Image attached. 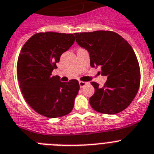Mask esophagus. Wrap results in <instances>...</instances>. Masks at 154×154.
Masks as SVG:
<instances>
[{"mask_svg":"<svg viewBox=\"0 0 154 154\" xmlns=\"http://www.w3.org/2000/svg\"><path fill=\"white\" fill-rule=\"evenodd\" d=\"M79 85H80L81 88H83L85 85H88V82H85V81H80V82H79Z\"/></svg>","mask_w":154,"mask_h":154,"instance_id":"esophagus-1","label":"esophagus"}]
</instances>
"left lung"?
Returning a JSON list of instances; mask_svg holds the SVG:
<instances>
[{"label":"left lung","mask_w":154,"mask_h":154,"mask_svg":"<svg viewBox=\"0 0 154 154\" xmlns=\"http://www.w3.org/2000/svg\"><path fill=\"white\" fill-rule=\"evenodd\" d=\"M74 35L77 44L90 54L91 66H101V74L108 78L102 88L91 83L94 88L89 99L91 106L103 114L121 112L130 105L140 88V65L132 46L112 31Z\"/></svg>","instance_id":"1"}]
</instances>
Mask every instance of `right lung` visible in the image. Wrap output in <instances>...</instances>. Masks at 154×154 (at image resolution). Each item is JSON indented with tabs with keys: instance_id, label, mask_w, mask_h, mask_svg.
Returning <instances> with one entry per match:
<instances>
[{
	"instance_id": "add662e5",
	"label": "right lung",
	"mask_w": 154,
	"mask_h": 154,
	"mask_svg": "<svg viewBox=\"0 0 154 154\" xmlns=\"http://www.w3.org/2000/svg\"><path fill=\"white\" fill-rule=\"evenodd\" d=\"M74 41L73 34L38 32L21 48L17 63L21 91L29 106L41 116L59 118L73 110L80 89L78 81L61 82L52 72Z\"/></svg>"
}]
</instances>
